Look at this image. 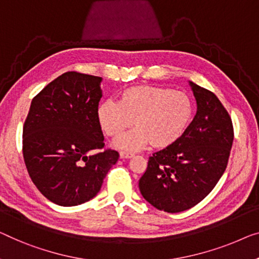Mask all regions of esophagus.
<instances>
[{
	"instance_id": "1",
	"label": "esophagus",
	"mask_w": 259,
	"mask_h": 259,
	"mask_svg": "<svg viewBox=\"0 0 259 259\" xmlns=\"http://www.w3.org/2000/svg\"><path fill=\"white\" fill-rule=\"evenodd\" d=\"M133 156L134 154L129 152H119V158H121V159H126V158H131Z\"/></svg>"
}]
</instances>
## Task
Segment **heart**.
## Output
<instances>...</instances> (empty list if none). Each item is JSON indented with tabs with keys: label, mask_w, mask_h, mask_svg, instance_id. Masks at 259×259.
I'll return each mask as SVG.
<instances>
[{
	"label": "heart",
	"mask_w": 259,
	"mask_h": 259,
	"mask_svg": "<svg viewBox=\"0 0 259 259\" xmlns=\"http://www.w3.org/2000/svg\"><path fill=\"white\" fill-rule=\"evenodd\" d=\"M193 115L186 93L157 86H133L119 94L118 102L105 101L98 108V119L105 134L118 137L133 123L136 129L115 142L119 149L136 151L149 143L164 149L183 136Z\"/></svg>",
	"instance_id": "b5f03b06"
}]
</instances>
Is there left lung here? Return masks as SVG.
I'll use <instances>...</instances> for the list:
<instances>
[{
  "mask_svg": "<svg viewBox=\"0 0 259 259\" xmlns=\"http://www.w3.org/2000/svg\"><path fill=\"white\" fill-rule=\"evenodd\" d=\"M196 114L183 136L149 158L140 179L143 198L154 208L179 213L209 194L226 171L233 122L214 93L190 81Z\"/></svg>",
  "mask_w": 259,
  "mask_h": 259,
  "instance_id": "1",
  "label": "left lung"
}]
</instances>
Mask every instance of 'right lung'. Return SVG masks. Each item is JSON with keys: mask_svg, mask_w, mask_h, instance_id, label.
Masks as SVG:
<instances>
[{"mask_svg": "<svg viewBox=\"0 0 259 259\" xmlns=\"http://www.w3.org/2000/svg\"><path fill=\"white\" fill-rule=\"evenodd\" d=\"M102 78L66 72L34 96L23 126V157L46 199L64 207L90 201L119 154L103 149L98 107Z\"/></svg>", "mask_w": 259, "mask_h": 259, "instance_id": "add662e5", "label": "right lung"}]
</instances>
